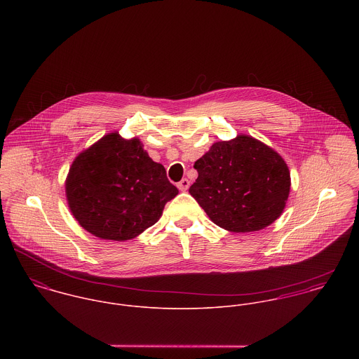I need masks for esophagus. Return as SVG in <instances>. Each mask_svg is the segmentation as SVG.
<instances>
[{"label": "esophagus", "mask_w": 359, "mask_h": 359, "mask_svg": "<svg viewBox=\"0 0 359 359\" xmlns=\"http://www.w3.org/2000/svg\"><path fill=\"white\" fill-rule=\"evenodd\" d=\"M189 185H191V182H189V180H187V178H184V180H181L180 182H178V189L180 191H182V192H185V191H188V188H189Z\"/></svg>", "instance_id": "obj_1"}]
</instances>
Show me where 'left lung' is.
I'll use <instances>...</instances> for the list:
<instances>
[{"label": "left lung", "instance_id": "left-lung-1", "mask_svg": "<svg viewBox=\"0 0 359 359\" xmlns=\"http://www.w3.org/2000/svg\"><path fill=\"white\" fill-rule=\"evenodd\" d=\"M198 180L189 194L218 226L255 232L283 212L290 194V171L283 157L250 135L211 145L195 161Z\"/></svg>", "mask_w": 359, "mask_h": 359}]
</instances>
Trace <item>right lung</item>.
<instances>
[{"label": "right lung", "instance_id": "1", "mask_svg": "<svg viewBox=\"0 0 359 359\" xmlns=\"http://www.w3.org/2000/svg\"><path fill=\"white\" fill-rule=\"evenodd\" d=\"M67 205L79 224L97 238L124 242L152 226L178 195L165 168L134 137L117 131L84 149L65 182Z\"/></svg>", "mask_w": 359, "mask_h": 359}]
</instances>
